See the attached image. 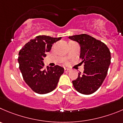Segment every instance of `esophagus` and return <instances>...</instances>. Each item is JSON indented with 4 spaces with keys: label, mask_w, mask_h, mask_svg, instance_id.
Segmentation results:
<instances>
[{
    "label": "esophagus",
    "mask_w": 123,
    "mask_h": 123,
    "mask_svg": "<svg viewBox=\"0 0 123 123\" xmlns=\"http://www.w3.org/2000/svg\"><path fill=\"white\" fill-rule=\"evenodd\" d=\"M70 69L68 68H65V72H69Z\"/></svg>",
    "instance_id": "esophagus-1"
}]
</instances>
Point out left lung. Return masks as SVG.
<instances>
[{
  "label": "left lung",
  "instance_id": "1",
  "mask_svg": "<svg viewBox=\"0 0 123 123\" xmlns=\"http://www.w3.org/2000/svg\"><path fill=\"white\" fill-rule=\"evenodd\" d=\"M80 46V58L84 63L83 73H78V78L72 81L74 87L85 95L93 93L102 85L111 64V52L107 46L89 35L69 36Z\"/></svg>",
  "mask_w": 123,
  "mask_h": 123
}]
</instances>
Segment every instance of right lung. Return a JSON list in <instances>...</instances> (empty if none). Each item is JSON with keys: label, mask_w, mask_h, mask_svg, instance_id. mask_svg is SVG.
<instances>
[{"label": "right lung", "mask_w": 123, "mask_h": 123, "mask_svg": "<svg viewBox=\"0 0 123 123\" xmlns=\"http://www.w3.org/2000/svg\"><path fill=\"white\" fill-rule=\"evenodd\" d=\"M61 38L38 36L30 40L20 50L19 69L26 83L36 93L45 94L54 90L63 74L64 68L62 66L56 65L45 68L43 63L52 44Z\"/></svg>", "instance_id": "add662e5"}]
</instances>
